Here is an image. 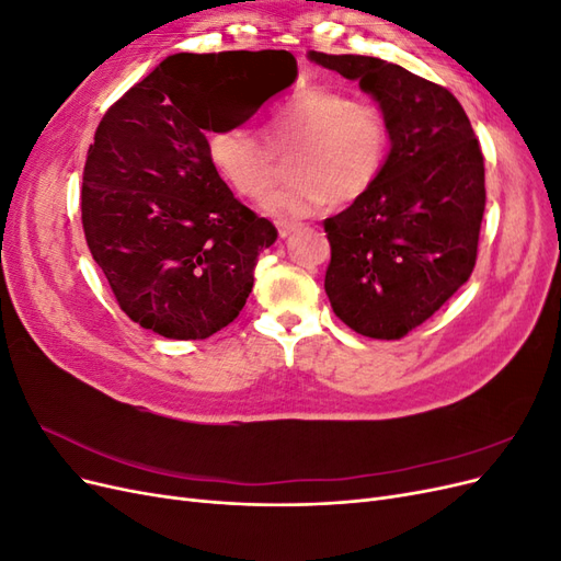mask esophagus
<instances>
[{"instance_id": "esophagus-1", "label": "esophagus", "mask_w": 561, "mask_h": 561, "mask_svg": "<svg viewBox=\"0 0 561 561\" xmlns=\"http://www.w3.org/2000/svg\"><path fill=\"white\" fill-rule=\"evenodd\" d=\"M301 227L299 225H293V222H278V233H280V239H290V236L295 233V231H299Z\"/></svg>"}]
</instances>
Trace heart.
I'll list each match as a JSON object with an SVG mask.
<instances>
[{"label": "heart", "mask_w": 561, "mask_h": 561, "mask_svg": "<svg viewBox=\"0 0 561 561\" xmlns=\"http://www.w3.org/2000/svg\"><path fill=\"white\" fill-rule=\"evenodd\" d=\"M266 135L271 146L248 126L219 128L208 138V157L231 190L260 198L276 180L278 154L295 151V180L262 201V210L283 222L313 217L332 201L348 206L363 198L379 182L393 140L379 105L330 87L297 93L268 116Z\"/></svg>", "instance_id": "heart-1"}]
</instances>
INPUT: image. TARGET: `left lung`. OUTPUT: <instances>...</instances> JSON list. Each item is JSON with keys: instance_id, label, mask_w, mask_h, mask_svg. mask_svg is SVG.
<instances>
[{"instance_id": "left-lung-1", "label": "left lung", "mask_w": 561, "mask_h": 561, "mask_svg": "<svg viewBox=\"0 0 561 561\" xmlns=\"http://www.w3.org/2000/svg\"><path fill=\"white\" fill-rule=\"evenodd\" d=\"M309 60L358 81L393 130L379 182L325 219V293L351 330L400 339L472 274L486 198L482 149L461 103L437 83L369 56L309 50Z\"/></svg>"}]
</instances>
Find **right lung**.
<instances>
[{
  "instance_id": "1",
  "label": "right lung",
  "mask_w": 561,
  "mask_h": 561,
  "mask_svg": "<svg viewBox=\"0 0 561 561\" xmlns=\"http://www.w3.org/2000/svg\"><path fill=\"white\" fill-rule=\"evenodd\" d=\"M295 79L287 50L175 54L103 116L83 165L81 222L118 307L140 328L206 339L245 307L260 252L278 231L213 168L206 133L222 126L206 95L222 87L225 124L241 126Z\"/></svg>"
}]
</instances>
